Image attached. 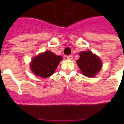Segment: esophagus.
<instances>
[{
    "label": "esophagus",
    "mask_w": 124,
    "mask_h": 124,
    "mask_svg": "<svg viewBox=\"0 0 124 124\" xmlns=\"http://www.w3.org/2000/svg\"><path fill=\"white\" fill-rule=\"evenodd\" d=\"M72 58H73V57H72V55H68V56H67V59L69 60H72Z\"/></svg>",
    "instance_id": "obj_1"
}]
</instances>
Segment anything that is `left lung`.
<instances>
[{
	"label": "left lung",
	"mask_w": 124,
	"mask_h": 124,
	"mask_svg": "<svg viewBox=\"0 0 124 124\" xmlns=\"http://www.w3.org/2000/svg\"><path fill=\"white\" fill-rule=\"evenodd\" d=\"M79 56L77 63L83 75L88 77H95L102 68V62L99 57L90 51L81 52Z\"/></svg>",
	"instance_id": "obj_1"
}]
</instances>
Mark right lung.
Here are the masks:
<instances>
[{"mask_svg": "<svg viewBox=\"0 0 124 124\" xmlns=\"http://www.w3.org/2000/svg\"><path fill=\"white\" fill-rule=\"evenodd\" d=\"M61 60V56L54 54L51 51H45L33 58L30 68L36 76L47 78L54 74Z\"/></svg>", "mask_w": 124, "mask_h": 124, "instance_id": "1", "label": "right lung"}]
</instances>
